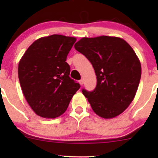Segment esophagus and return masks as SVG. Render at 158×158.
<instances>
[{"label":"esophagus","instance_id":"34e87169","mask_svg":"<svg viewBox=\"0 0 158 158\" xmlns=\"http://www.w3.org/2000/svg\"><path fill=\"white\" fill-rule=\"evenodd\" d=\"M78 82H79V83L81 84V85H83V83H84V81H83V79H81V80H80V81H79Z\"/></svg>","mask_w":158,"mask_h":158}]
</instances>
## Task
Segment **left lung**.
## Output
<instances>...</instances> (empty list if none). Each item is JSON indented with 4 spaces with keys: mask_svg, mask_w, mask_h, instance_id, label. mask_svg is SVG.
Returning a JSON list of instances; mask_svg holds the SVG:
<instances>
[{
    "mask_svg": "<svg viewBox=\"0 0 158 158\" xmlns=\"http://www.w3.org/2000/svg\"><path fill=\"white\" fill-rule=\"evenodd\" d=\"M74 47L96 73L95 89L82 90L92 109L104 118L119 115L133 101L141 78V64L135 51L122 39L107 36L84 37Z\"/></svg>",
    "mask_w": 158,
    "mask_h": 158,
    "instance_id": "8db88e82",
    "label": "left lung"
}]
</instances>
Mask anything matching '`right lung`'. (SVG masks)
<instances>
[{"mask_svg":"<svg viewBox=\"0 0 158 158\" xmlns=\"http://www.w3.org/2000/svg\"><path fill=\"white\" fill-rule=\"evenodd\" d=\"M76 39L54 34L36 40L19 64V79L26 100L37 115H62L81 85L69 75L65 62Z\"/></svg>","mask_w":158,"mask_h":158,"instance_id":"obj_1","label":"right lung"}]
</instances>
